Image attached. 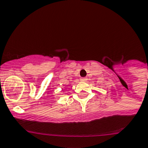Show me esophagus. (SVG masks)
I'll return each mask as SVG.
<instances>
[{"mask_svg": "<svg viewBox=\"0 0 148 148\" xmlns=\"http://www.w3.org/2000/svg\"><path fill=\"white\" fill-rule=\"evenodd\" d=\"M87 78H85V77H82V78H80V81H82V82H85Z\"/></svg>", "mask_w": 148, "mask_h": 148, "instance_id": "34e87169", "label": "esophagus"}]
</instances>
